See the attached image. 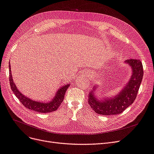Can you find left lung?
I'll return each mask as SVG.
<instances>
[{
    "instance_id": "left-lung-1",
    "label": "left lung",
    "mask_w": 154,
    "mask_h": 154,
    "mask_svg": "<svg viewBox=\"0 0 154 154\" xmlns=\"http://www.w3.org/2000/svg\"><path fill=\"white\" fill-rule=\"evenodd\" d=\"M125 63L131 67L132 75L118 94L112 97L97 99L95 95L97 85L88 94V104L96 113L104 116L121 114L136 100L143 76V65L139 59H128Z\"/></svg>"
}]
</instances>
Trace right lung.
<instances>
[{"mask_svg":"<svg viewBox=\"0 0 154 154\" xmlns=\"http://www.w3.org/2000/svg\"><path fill=\"white\" fill-rule=\"evenodd\" d=\"M9 68H10V83L11 88L14 94H15L17 97H18V99L20 100L23 105L26 107L27 109L38 112L40 113L51 112L57 110L63 100L65 93H66L70 84H66V85L60 87L57 92H56V94L53 97V99H52V100H51L50 101L42 102L35 101L22 94V92L18 89L13 80L10 64L9 66Z\"/></svg>","mask_w":154,"mask_h":154,"instance_id":"right-lung-1","label":"right lung"}]
</instances>
